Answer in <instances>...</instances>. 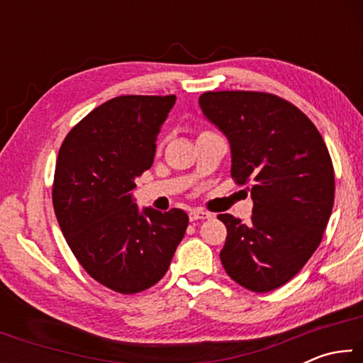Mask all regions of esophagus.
Segmentation results:
<instances>
[{"mask_svg": "<svg viewBox=\"0 0 363 363\" xmlns=\"http://www.w3.org/2000/svg\"><path fill=\"white\" fill-rule=\"evenodd\" d=\"M211 214L201 210H192L189 213V219L190 220H200V219H210Z\"/></svg>", "mask_w": 363, "mask_h": 363, "instance_id": "obj_1", "label": "esophagus"}]
</instances>
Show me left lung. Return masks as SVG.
Returning <instances> with one entry per match:
<instances>
[{"instance_id":"left-lung-1","label":"left lung","mask_w":363,"mask_h":363,"mask_svg":"<svg viewBox=\"0 0 363 363\" xmlns=\"http://www.w3.org/2000/svg\"><path fill=\"white\" fill-rule=\"evenodd\" d=\"M201 112L230 144V174L251 182L248 224L219 214L227 227L220 262L255 293L291 280L314 255L335 201V171L320 133L281 97L256 91H208Z\"/></svg>"}]
</instances>
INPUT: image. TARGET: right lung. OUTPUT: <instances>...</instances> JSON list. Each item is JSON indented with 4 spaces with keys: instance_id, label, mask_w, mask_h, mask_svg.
I'll return each mask as SVG.
<instances>
[{
    "instance_id": "1",
    "label": "right lung",
    "mask_w": 363,
    "mask_h": 363,
    "mask_svg": "<svg viewBox=\"0 0 363 363\" xmlns=\"http://www.w3.org/2000/svg\"><path fill=\"white\" fill-rule=\"evenodd\" d=\"M174 102V94L113 97L72 128L57 155L52 205L60 230L86 272L123 294L167 274L189 225L186 211L139 213L133 199Z\"/></svg>"
}]
</instances>
